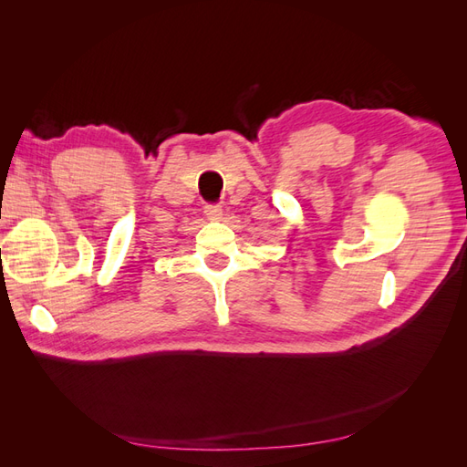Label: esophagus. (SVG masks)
Wrapping results in <instances>:
<instances>
[{"mask_svg": "<svg viewBox=\"0 0 467 467\" xmlns=\"http://www.w3.org/2000/svg\"><path fill=\"white\" fill-rule=\"evenodd\" d=\"M204 214L208 220H220L222 218V206L220 204H206Z\"/></svg>", "mask_w": 467, "mask_h": 467, "instance_id": "esophagus-1", "label": "esophagus"}]
</instances>
